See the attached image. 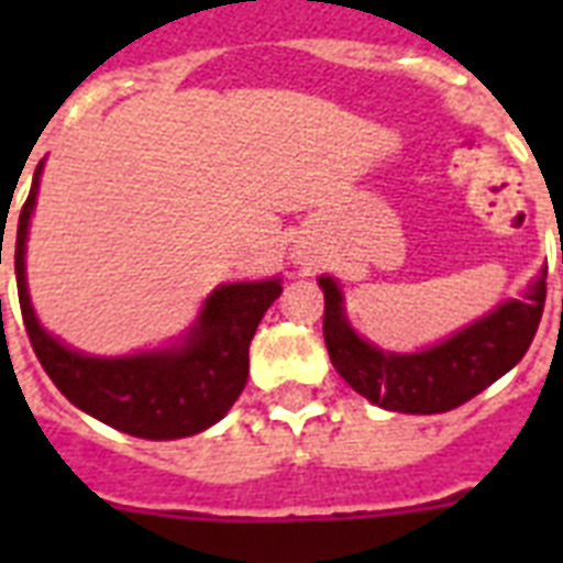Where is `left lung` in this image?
<instances>
[{
  "label": "left lung",
  "instance_id": "1",
  "mask_svg": "<svg viewBox=\"0 0 563 563\" xmlns=\"http://www.w3.org/2000/svg\"><path fill=\"white\" fill-rule=\"evenodd\" d=\"M318 283L324 289V342L335 371L376 406L409 415L455 409L508 374L529 351L547 303L543 272L523 300H508L432 351L397 356L362 342L344 321L339 286L330 277Z\"/></svg>",
  "mask_w": 563,
  "mask_h": 563
}]
</instances>
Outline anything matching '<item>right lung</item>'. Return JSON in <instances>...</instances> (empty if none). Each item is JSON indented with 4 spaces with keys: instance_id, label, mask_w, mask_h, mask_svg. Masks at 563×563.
Segmentation results:
<instances>
[{
    "instance_id": "add662e5",
    "label": "right lung",
    "mask_w": 563,
    "mask_h": 563,
    "mask_svg": "<svg viewBox=\"0 0 563 563\" xmlns=\"http://www.w3.org/2000/svg\"><path fill=\"white\" fill-rule=\"evenodd\" d=\"M40 172L20 210L13 268L22 324L40 365L57 391L101 423L152 441L187 438L212 427L236 402L247 383V344L265 309L280 298V280L230 283L207 298L198 327L178 351L145 353L128 360H92L69 351L34 318L25 289V236L37 198ZM2 256V247H0ZM2 263V260H0Z\"/></svg>"
}]
</instances>
